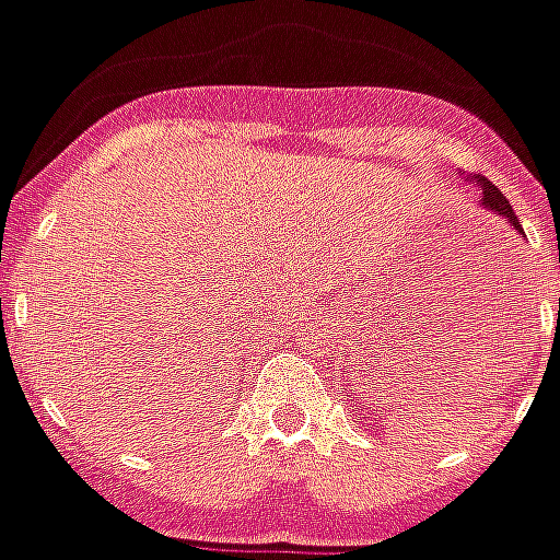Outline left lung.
I'll use <instances>...</instances> for the list:
<instances>
[{"mask_svg": "<svg viewBox=\"0 0 560 560\" xmlns=\"http://www.w3.org/2000/svg\"><path fill=\"white\" fill-rule=\"evenodd\" d=\"M479 185H482V206L485 209H491V212H498L500 218H506L512 224V230H518L522 233V224H518V218H515V212H512L510 199L500 194L498 187L491 185L488 178H479Z\"/></svg>", "mask_w": 560, "mask_h": 560, "instance_id": "8db88e82", "label": "left lung"}]
</instances>
